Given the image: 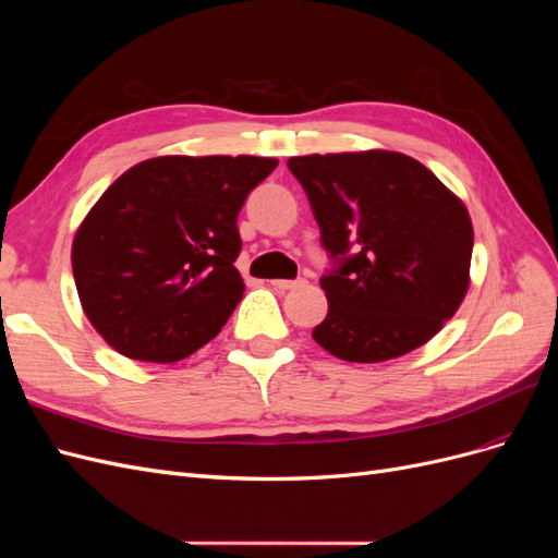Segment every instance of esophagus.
Returning <instances> with one entry per match:
<instances>
[{
	"mask_svg": "<svg viewBox=\"0 0 558 558\" xmlns=\"http://www.w3.org/2000/svg\"><path fill=\"white\" fill-rule=\"evenodd\" d=\"M305 283H307L305 279H272V286H275V289H283V291L298 289V286H305Z\"/></svg>",
	"mask_w": 558,
	"mask_h": 558,
	"instance_id": "obj_1",
	"label": "esophagus"
}]
</instances>
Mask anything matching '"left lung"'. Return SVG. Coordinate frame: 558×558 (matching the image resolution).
I'll return each instance as SVG.
<instances>
[{
	"mask_svg": "<svg viewBox=\"0 0 558 558\" xmlns=\"http://www.w3.org/2000/svg\"><path fill=\"white\" fill-rule=\"evenodd\" d=\"M320 244L335 260L328 314L312 337L349 363L391 361L442 330L468 293L472 232L463 202L396 150L289 158Z\"/></svg>",
	"mask_w": 558,
	"mask_h": 558,
	"instance_id": "obj_1",
	"label": "left lung"
}]
</instances>
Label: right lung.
<instances>
[{
    "mask_svg": "<svg viewBox=\"0 0 558 558\" xmlns=\"http://www.w3.org/2000/svg\"><path fill=\"white\" fill-rule=\"evenodd\" d=\"M277 165L160 156L109 185L72 244L81 307L109 347L177 363L221 332L244 295L238 214Z\"/></svg>",
    "mask_w": 558,
    "mask_h": 558,
    "instance_id": "obj_1",
    "label": "right lung"
}]
</instances>
